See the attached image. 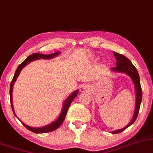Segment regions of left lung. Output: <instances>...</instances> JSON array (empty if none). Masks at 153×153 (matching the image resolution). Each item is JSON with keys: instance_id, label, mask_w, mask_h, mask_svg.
I'll return each mask as SVG.
<instances>
[{"instance_id": "obj_1", "label": "left lung", "mask_w": 153, "mask_h": 153, "mask_svg": "<svg viewBox=\"0 0 153 153\" xmlns=\"http://www.w3.org/2000/svg\"><path fill=\"white\" fill-rule=\"evenodd\" d=\"M114 56L115 57L117 62H116V66L112 68L113 71L119 72V73H124L128 74L130 78H132V82H133L134 85H135V92H136V105H135V113H134L133 117L129 124L126 127H125L124 128L121 130H116V131H113V134H117L120 133L124 130H126L127 128L131 126L132 123L135 121V120L137 119V115H138V113L140 110V107L141 101H142V88L140 85V76L138 74V72H137V69L135 68V67L132 65L131 61L126 58V56H123L122 54H120L116 52H113Z\"/></svg>"}]
</instances>
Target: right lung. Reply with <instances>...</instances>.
<instances>
[{
  "label": "right lung",
  "mask_w": 153,
  "mask_h": 153,
  "mask_svg": "<svg viewBox=\"0 0 153 153\" xmlns=\"http://www.w3.org/2000/svg\"><path fill=\"white\" fill-rule=\"evenodd\" d=\"M58 53H59L58 51L55 53H51V54H48V55L41 54V53H33L32 55L29 56L26 59H25V60H24L23 62H22V63H21L19 65H18V68L16 69V72H15L14 76H13V80H11V82H10V105H11V108H12L13 112V113H14V110H13V102H12L13 85L14 82L16 81V78H18V75H19L20 72H21L22 68H23L24 66L26 65L27 63H29L30 62L33 61V60H37V59H40V58H43V59L53 58V57L56 56ZM78 91L77 90V91H75L74 93H72V94L70 95V97L65 100V103H64V105H63V108H62V113H61V114H60V116H59L58 118L57 119L55 122L52 123L51 124L48 125V126L43 127V128H32V127L27 126H26V125L24 124V123L21 122L22 124H23L27 130H30V131H32L33 132H35V133H45V132H52V131H53V130L58 129L59 127L61 126L62 122H63L64 119H65V117L66 116V114H67L68 110V108H69L70 105H71V102L73 100V99H74L75 97L77 96V95H78ZM14 115H15V113H14Z\"/></svg>",
  "instance_id": "obj_1"
}]
</instances>
